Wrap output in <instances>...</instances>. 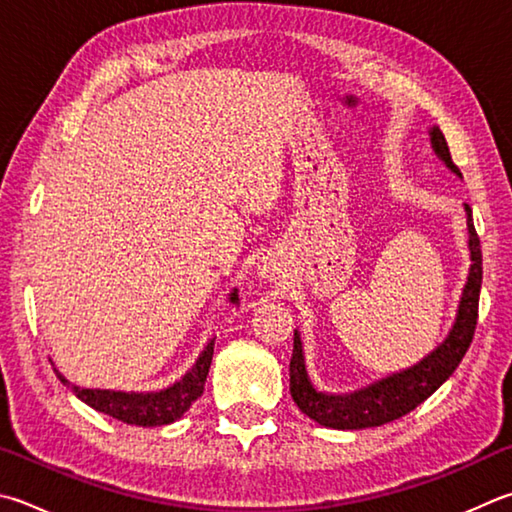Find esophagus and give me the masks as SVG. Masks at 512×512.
<instances>
[{
    "mask_svg": "<svg viewBox=\"0 0 512 512\" xmlns=\"http://www.w3.org/2000/svg\"><path fill=\"white\" fill-rule=\"evenodd\" d=\"M273 275H275L273 268H268V266L262 268V277H266V280H273Z\"/></svg>",
    "mask_w": 512,
    "mask_h": 512,
    "instance_id": "1",
    "label": "esophagus"
}]
</instances>
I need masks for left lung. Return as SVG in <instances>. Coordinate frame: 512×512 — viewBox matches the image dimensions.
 <instances>
[{"label": "left lung", "mask_w": 512, "mask_h": 512, "mask_svg": "<svg viewBox=\"0 0 512 512\" xmlns=\"http://www.w3.org/2000/svg\"><path fill=\"white\" fill-rule=\"evenodd\" d=\"M432 147L441 156L445 165L452 172H459L454 165L448 141L439 127L432 129ZM468 215V232H470V275L466 288H463L457 320L443 340V345L436 347L430 356L423 358L412 369H405L401 374H394L367 389L353 392L347 396H329L315 392L304 367V353L300 336L293 338V356L288 365L291 376V396L300 410L313 418L315 423L324 427H336V430H362V427H378L392 423L396 418L416 410L425 398H430L445 380L452 376V371L459 367V362L470 349V342L475 338L477 318H479V291H481V244L472 221V210L466 203Z\"/></svg>", "instance_id": "left-lung-1"}]
</instances>
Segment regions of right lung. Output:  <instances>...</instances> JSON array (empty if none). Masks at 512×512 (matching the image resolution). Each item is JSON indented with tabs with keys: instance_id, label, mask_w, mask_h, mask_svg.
<instances>
[{
	"instance_id": "1",
	"label": "right lung",
	"mask_w": 512,
	"mask_h": 512,
	"mask_svg": "<svg viewBox=\"0 0 512 512\" xmlns=\"http://www.w3.org/2000/svg\"><path fill=\"white\" fill-rule=\"evenodd\" d=\"M237 291L230 295V302H237ZM212 349H215V340L208 342V347L197 360L188 374H185L179 383L163 389V392L152 394H125V392H109V389H80L73 385V394L80 401H85L94 410L114 416L118 421L127 425H143V427H159L167 425L181 418L190 410L192 403L203 394L206 387V378L212 362ZM55 374L64 385H69V380L64 378L58 369Z\"/></svg>"
}]
</instances>
